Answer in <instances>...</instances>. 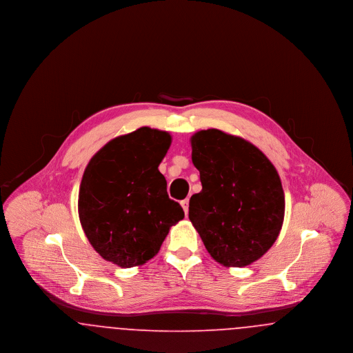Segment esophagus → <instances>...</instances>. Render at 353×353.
<instances>
[{
  "instance_id": "1",
  "label": "esophagus",
  "mask_w": 353,
  "mask_h": 353,
  "mask_svg": "<svg viewBox=\"0 0 353 353\" xmlns=\"http://www.w3.org/2000/svg\"><path fill=\"white\" fill-rule=\"evenodd\" d=\"M180 203H181V206H183V209H184L185 216H188V212H189V200L186 199V200H183Z\"/></svg>"
}]
</instances>
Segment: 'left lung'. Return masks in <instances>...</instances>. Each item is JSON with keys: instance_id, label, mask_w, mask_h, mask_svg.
I'll return each instance as SVG.
<instances>
[{"instance_id": "obj_1", "label": "left lung", "mask_w": 353, "mask_h": 353, "mask_svg": "<svg viewBox=\"0 0 353 353\" xmlns=\"http://www.w3.org/2000/svg\"><path fill=\"white\" fill-rule=\"evenodd\" d=\"M190 144L202 184L189 201L190 222L221 265H252L283 225L285 193L276 169L252 143L219 130L199 131Z\"/></svg>"}]
</instances>
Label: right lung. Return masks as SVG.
<instances>
[{"instance_id": "1", "label": "right lung", "mask_w": 353, "mask_h": 353, "mask_svg": "<svg viewBox=\"0 0 353 353\" xmlns=\"http://www.w3.org/2000/svg\"><path fill=\"white\" fill-rule=\"evenodd\" d=\"M172 137L141 127L108 141L84 169L78 212L84 234L103 259L134 268L152 259L170 226L184 219L169 199L159 165Z\"/></svg>"}]
</instances>
